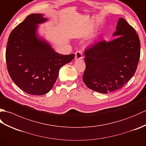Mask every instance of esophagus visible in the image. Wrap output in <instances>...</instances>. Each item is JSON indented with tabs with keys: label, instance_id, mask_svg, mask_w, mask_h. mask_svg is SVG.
<instances>
[{
	"label": "esophagus",
	"instance_id": "esophagus-1",
	"mask_svg": "<svg viewBox=\"0 0 146 146\" xmlns=\"http://www.w3.org/2000/svg\"><path fill=\"white\" fill-rule=\"evenodd\" d=\"M83 58L82 52L81 51H78L75 52V59L76 60H81Z\"/></svg>",
	"mask_w": 146,
	"mask_h": 146
}]
</instances>
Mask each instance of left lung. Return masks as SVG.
<instances>
[{"label":"left lung","mask_w":146,"mask_h":146,"mask_svg":"<svg viewBox=\"0 0 146 146\" xmlns=\"http://www.w3.org/2000/svg\"><path fill=\"white\" fill-rule=\"evenodd\" d=\"M113 35L117 38L112 41L97 42L85 51L83 82L102 94L122 88L134 76L140 58L139 36L123 18L119 19Z\"/></svg>","instance_id":"8db88e82"}]
</instances>
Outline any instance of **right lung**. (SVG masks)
<instances>
[{"mask_svg":"<svg viewBox=\"0 0 146 146\" xmlns=\"http://www.w3.org/2000/svg\"><path fill=\"white\" fill-rule=\"evenodd\" d=\"M46 21L41 14L29 15L11 33L5 51L9 75L22 90L42 95L52 89L60 68L75 58L55 52L36 35L37 24Z\"/></svg>","mask_w":146,"mask_h":146,"instance_id":"obj_1","label":"right lung"}]
</instances>
